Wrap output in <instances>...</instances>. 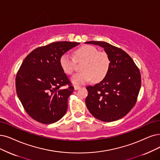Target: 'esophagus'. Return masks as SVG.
Masks as SVG:
<instances>
[{
	"mask_svg": "<svg viewBox=\"0 0 160 160\" xmlns=\"http://www.w3.org/2000/svg\"><path fill=\"white\" fill-rule=\"evenodd\" d=\"M73 87H74V89H75V91H77V90H79V89H80V88H81V87L78 86V85H74V86H73Z\"/></svg>",
	"mask_w": 160,
	"mask_h": 160,
	"instance_id": "1",
	"label": "esophagus"
}]
</instances>
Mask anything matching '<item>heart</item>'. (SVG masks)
Masks as SVG:
<instances>
[{
    "instance_id": "obj_1",
    "label": "heart",
    "mask_w": 160,
    "mask_h": 160,
    "mask_svg": "<svg viewBox=\"0 0 160 160\" xmlns=\"http://www.w3.org/2000/svg\"><path fill=\"white\" fill-rule=\"evenodd\" d=\"M74 59L68 54H63L60 58V66L63 72L72 75L75 69V62L85 60L81 66L82 72L75 74L71 79L72 83L82 85L92 81L97 82L103 80L110 68V60L104 52H98L91 45H82L73 52Z\"/></svg>"
}]
</instances>
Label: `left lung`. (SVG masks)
Returning <instances> with one entry per match:
<instances>
[{
	"label": "left lung",
	"mask_w": 160,
	"mask_h": 160,
	"mask_svg": "<svg viewBox=\"0 0 160 160\" xmlns=\"http://www.w3.org/2000/svg\"><path fill=\"white\" fill-rule=\"evenodd\" d=\"M104 49L110 68L100 83L87 87L88 111L97 119L112 122L122 118L135 106L141 87L138 68L124 50L104 41H88Z\"/></svg>",
	"instance_id": "8db88e82"
}]
</instances>
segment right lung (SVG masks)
Instances as JSON below:
<instances>
[{"instance_id": "1", "label": "right lung", "mask_w": 160, "mask_h": 160, "mask_svg": "<svg viewBox=\"0 0 160 160\" xmlns=\"http://www.w3.org/2000/svg\"><path fill=\"white\" fill-rule=\"evenodd\" d=\"M79 44L54 42L33 50L23 61L16 75V92L25 110L38 122L53 123L66 114L73 87L59 60L63 54Z\"/></svg>"}]
</instances>
